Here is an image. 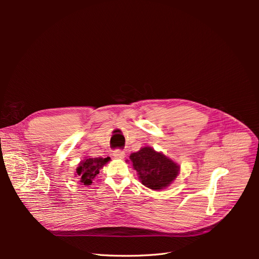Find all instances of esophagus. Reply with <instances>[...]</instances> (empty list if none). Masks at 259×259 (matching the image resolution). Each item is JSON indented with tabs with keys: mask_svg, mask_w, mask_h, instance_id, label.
<instances>
[{
	"mask_svg": "<svg viewBox=\"0 0 259 259\" xmlns=\"http://www.w3.org/2000/svg\"><path fill=\"white\" fill-rule=\"evenodd\" d=\"M112 155H113V158H115V159H124L125 158V152L123 150H119V149H117V150L113 151Z\"/></svg>",
	"mask_w": 259,
	"mask_h": 259,
	"instance_id": "esophagus-1",
	"label": "esophagus"
}]
</instances>
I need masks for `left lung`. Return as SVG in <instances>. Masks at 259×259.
I'll return each mask as SVG.
<instances>
[{
  "label": "left lung",
  "mask_w": 259,
  "mask_h": 259,
  "mask_svg": "<svg viewBox=\"0 0 259 259\" xmlns=\"http://www.w3.org/2000/svg\"><path fill=\"white\" fill-rule=\"evenodd\" d=\"M133 168L138 179L149 189L160 191L174 182L180 171L179 164L152 147H143L130 155Z\"/></svg>",
  "instance_id": "obj_1"
}]
</instances>
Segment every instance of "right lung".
Wrapping results in <instances>:
<instances>
[{
  "mask_svg": "<svg viewBox=\"0 0 259 259\" xmlns=\"http://www.w3.org/2000/svg\"><path fill=\"white\" fill-rule=\"evenodd\" d=\"M110 161V158H90L86 156L79 164L74 171V176L80 179L81 185L90 186L93 179L99 174V169L103 168Z\"/></svg>",
  "mask_w": 259,
  "mask_h": 259,
  "instance_id": "obj_1",
  "label": "right lung"
}]
</instances>
